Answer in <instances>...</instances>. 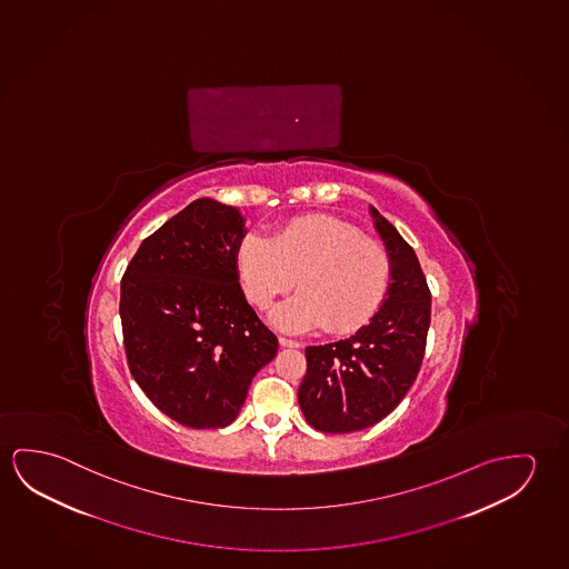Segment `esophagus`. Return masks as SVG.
Listing matches in <instances>:
<instances>
[{"mask_svg":"<svg viewBox=\"0 0 569 569\" xmlns=\"http://www.w3.org/2000/svg\"><path fill=\"white\" fill-rule=\"evenodd\" d=\"M281 347H288V349H298L301 347L298 341H293V339H288V337H280Z\"/></svg>","mask_w":569,"mask_h":569,"instance_id":"1","label":"esophagus"}]
</instances>
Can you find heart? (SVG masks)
Masks as SVG:
<instances>
[{
	"label": "heart",
	"mask_w": 569,
	"mask_h": 569,
	"mask_svg": "<svg viewBox=\"0 0 569 569\" xmlns=\"http://www.w3.org/2000/svg\"><path fill=\"white\" fill-rule=\"evenodd\" d=\"M237 268L258 309H268L298 280V296L270 313V323L289 332L357 331L382 306L390 283L385 248L327 214L289 220L271 240L248 234L238 246Z\"/></svg>",
	"instance_id": "heart-1"
}]
</instances>
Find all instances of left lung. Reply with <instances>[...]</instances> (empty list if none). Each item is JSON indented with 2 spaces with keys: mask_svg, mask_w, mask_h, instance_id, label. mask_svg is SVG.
<instances>
[{
  "mask_svg": "<svg viewBox=\"0 0 569 569\" xmlns=\"http://www.w3.org/2000/svg\"><path fill=\"white\" fill-rule=\"evenodd\" d=\"M368 212L390 260V283L380 309L352 337L306 349L299 408L323 433L385 420L413 385L426 350L431 293L418 256L372 204Z\"/></svg>",
  "mask_w": 569,
  "mask_h": 569,
  "instance_id": "obj_1",
  "label": "left lung"
}]
</instances>
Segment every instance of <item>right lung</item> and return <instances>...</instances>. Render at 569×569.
Here are the masks:
<instances>
[{"label":"right lung","mask_w":569,"mask_h":569,"mask_svg":"<svg viewBox=\"0 0 569 569\" xmlns=\"http://www.w3.org/2000/svg\"><path fill=\"white\" fill-rule=\"evenodd\" d=\"M244 224L237 207L201 197L141 242L120 283L131 377L187 428L230 426L278 352L238 283Z\"/></svg>","instance_id":"1"}]
</instances>
